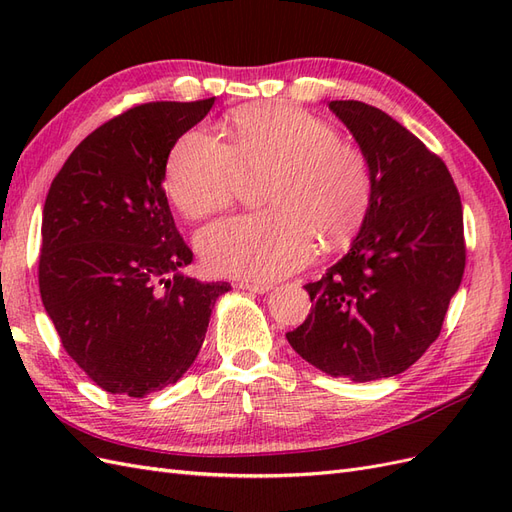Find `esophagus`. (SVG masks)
<instances>
[{"mask_svg":"<svg viewBox=\"0 0 512 512\" xmlns=\"http://www.w3.org/2000/svg\"><path fill=\"white\" fill-rule=\"evenodd\" d=\"M241 290H250V292H256V294H265L269 292V284H260V282H239L237 284Z\"/></svg>","mask_w":512,"mask_h":512,"instance_id":"obj_1","label":"esophagus"}]
</instances>
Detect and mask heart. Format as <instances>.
I'll return each instance as SVG.
<instances>
[{"instance_id":"1","label":"heart","mask_w":512,"mask_h":512,"mask_svg":"<svg viewBox=\"0 0 512 512\" xmlns=\"http://www.w3.org/2000/svg\"><path fill=\"white\" fill-rule=\"evenodd\" d=\"M224 130L226 145L185 132L166 164V192L192 220L230 207L245 181L267 177V211L232 215L198 235L211 271L275 280L301 269L316 241L333 250L361 228L374 196L371 164L329 121L292 106H245Z\"/></svg>"}]
</instances>
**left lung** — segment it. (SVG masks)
Returning <instances> with one entry per match:
<instances>
[{
  "label": "left lung",
  "instance_id": "1",
  "mask_svg": "<svg viewBox=\"0 0 512 512\" xmlns=\"http://www.w3.org/2000/svg\"><path fill=\"white\" fill-rule=\"evenodd\" d=\"M365 151L374 196L350 252L305 284L312 312L286 333L307 363L354 382L406 371L436 342L466 269L463 211L440 156L380 108L333 100Z\"/></svg>",
  "mask_w": 512,
  "mask_h": 512
}]
</instances>
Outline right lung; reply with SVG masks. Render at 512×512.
<instances>
[{"mask_svg": "<svg viewBox=\"0 0 512 512\" xmlns=\"http://www.w3.org/2000/svg\"><path fill=\"white\" fill-rule=\"evenodd\" d=\"M215 98L147 102L102 123L44 200L38 284L61 346L100 389L145 397L177 382L205 342L228 282L181 275L194 254L164 175L179 136Z\"/></svg>", "mask_w": 512, "mask_h": 512, "instance_id": "1", "label": "right lung"}]
</instances>
